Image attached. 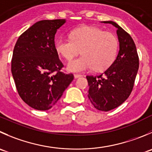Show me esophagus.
I'll use <instances>...</instances> for the list:
<instances>
[{"mask_svg": "<svg viewBox=\"0 0 152 152\" xmlns=\"http://www.w3.org/2000/svg\"><path fill=\"white\" fill-rule=\"evenodd\" d=\"M82 75H80V74H74V78L75 79H78V78H80V77H82Z\"/></svg>", "mask_w": 152, "mask_h": 152, "instance_id": "34e87169", "label": "esophagus"}]
</instances>
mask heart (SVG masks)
Masks as SVG:
<instances>
[{
    "label": "heart",
    "mask_w": 152,
    "mask_h": 152,
    "mask_svg": "<svg viewBox=\"0 0 152 152\" xmlns=\"http://www.w3.org/2000/svg\"><path fill=\"white\" fill-rule=\"evenodd\" d=\"M118 48V39L114 34L95 26L76 28L71 32L70 38L60 36L55 41L57 53L68 61L80 52L83 54L68 63L67 68L71 72L105 70L115 60Z\"/></svg>",
    "instance_id": "heart-1"
}]
</instances>
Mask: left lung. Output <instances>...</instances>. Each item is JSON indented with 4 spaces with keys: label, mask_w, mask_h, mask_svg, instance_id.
<instances>
[{
    "label": "left lung",
    "mask_w": 152,
    "mask_h": 152,
    "mask_svg": "<svg viewBox=\"0 0 152 152\" xmlns=\"http://www.w3.org/2000/svg\"><path fill=\"white\" fill-rule=\"evenodd\" d=\"M117 29L120 43L118 55L111 65L99 76H87L88 98L95 108L102 111L114 109L130 96L139 68V57L133 39L115 22L108 20Z\"/></svg>",
    "instance_id": "left-lung-1"
}]
</instances>
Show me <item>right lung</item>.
Returning <instances> with one entry per match:
<instances>
[{"label":"right lung","instance_id":"add662e5","mask_svg":"<svg viewBox=\"0 0 152 152\" xmlns=\"http://www.w3.org/2000/svg\"><path fill=\"white\" fill-rule=\"evenodd\" d=\"M65 22H36L15 45L11 70L16 88L22 100L35 110L53 107L74 78L60 71L64 65L55 49V35Z\"/></svg>","mask_w":152,"mask_h":152}]
</instances>
